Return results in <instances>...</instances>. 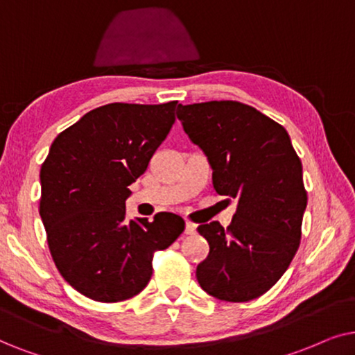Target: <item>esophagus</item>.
Returning <instances> with one entry per match:
<instances>
[{
    "mask_svg": "<svg viewBox=\"0 0 355 355\" xmlns=\"http://www.w3.org/2000/svg\"><path fill=\"white\" fill-rule=\"evenodd\" d=\"M185 234L187 235H195L196 234V224H193V222H187Z\"/></svg>",
    "mask_w": 355,
    "mask_h": 355,
    "instance_id": "1",
    "label": "esophagus"
}]
</instances>
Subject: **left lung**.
Segmentation results:
<instances>
[{"label":"left lung","mask_w":355,"mask_h":355,"mask_svg":"<svg viewBox=\"0 0 355 355\" xmlns=\"http://www.w3.org/2000/svg\"><path fill=\"white\" fill-rule=\"evenodd\" d=\"M177 116L207 157L214 190L237 205L227 229L216 220L198 227L209 254L196 279L219 300L257 299L281 279L300 245L306 191L299 155L284 126L245 103L180 105Z\"/></svg>","instance_id":"obj_1"}]
</instances>
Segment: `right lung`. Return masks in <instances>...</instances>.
I'll list each match as a JSON object with an SVG mask.
<instances>
[{
  "label": "right lung",
  "mask_w": 355,
  "mask_h": 355,
  "mask_svg": "<svg viewBox=\"0 0 355 355\" xmlns=\"http://www.w3.org/2000/svg\"><path fill=\"white\" fill-rule=\"evenodd\" d=\"M177 102L108 103L86 113L51 143L40 168V217L51 258L79 294L131 299L148 286L153 257L185 230L159 212L126 219L130 185L148 168L175 123Z\"/></svg>",
  "instance_id": "add662e5"
}]
</instances>
